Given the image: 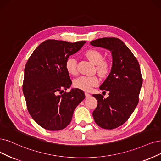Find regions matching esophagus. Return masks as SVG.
<instances>
[{
	"mask_svg": "<svg viewBox=\"0 0 161 161\" xmlns=\"http://www.w3.org/2000/svg\"><path fill=\"white\" fill-rule=\"evenodd\" d=\"M85 96H86V97H90L91 96V95L89 93H87V92H86L85 93Z\"/></svg>",
	"mask_w": 161,
	"mask_h": 161,
	"instance_id": "obj_1",
	"label": "esophagus"
}]
</instances>
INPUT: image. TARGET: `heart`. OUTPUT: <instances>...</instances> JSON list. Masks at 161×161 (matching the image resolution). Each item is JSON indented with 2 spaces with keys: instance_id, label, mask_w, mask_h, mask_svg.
Wrapping results in <instances>:
<instances>
[{
  "instance_id": "b5f03b06",
  "label": "heart",
  "mask_w": 161,
  "mask_h": 161,
  "mask_svg": "<svg viewBox=\"0 0 161 161\" xmlns=\"http://www.w3.org/2000/svg\"><path fill=\"white\" fill-rule=\"evenodd\" d=\"M85 56L91 62L97 65V70L101 75L107 74L109 68V63L103 60V55L99 51L95 49L88 50L86 52ZM65 69L69 74L75 75L77 74L76 59L72 57L69 58L65 62ZM98 82L99 80L96 76L82 75L74 80V86L80 90L90 91Z\"/></svg>"
}]
</instances>
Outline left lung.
Listing matches in <instances>:
<instances>
[{
    "instance_id": "left-lung-1",
    "label": "left lung",
    "mask_w": 161,
    "mask_h": 161,
    "mask_svg": "<svg viewBox=\"0 0 161 161\" xmlns=\"http://www.w3.org/2000/svg\"><path fill=\"white\" fill-rule=\"evenodd\" d=\"M90 44L109 50L112 67L109 75L99 89L108 91L109 96L95 94L97 106L93 112L95 122L106 129L119 127L127 121L139 102L142 84L139 64L123 41L116 38H102Z\"/></svg>"
}]
</instances>
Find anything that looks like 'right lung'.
<instances>
[{
  "instance_id": "right-lung-1",
  "label": "right lung",
  "mask_w": 161,
  "mask_h": 161,
  "mask_svg": "<svg viewBox=\"0 0 161 161\" xmlns=\"http://www.w3.org/2000/svg\"><path fill=\"white\" fill-rule=\"evenodd\" d=\"M86 42L47 40L32 52L26 64L22 90L30 115L49 130L66 127L76 107L85 99L84 92L71 89L65 62Z\"/></svg>"
}]
</instances>
